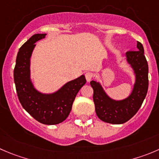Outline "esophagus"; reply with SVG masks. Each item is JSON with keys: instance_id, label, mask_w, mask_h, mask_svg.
Wrapping results in <instances>:
<instances>
[{"instance_id": "esophagus-1", "label": "esophagus", "mask_w": 159, "mask_h": 159, "mask_svg": "<svg viewBox=\"0 0 159 159\" xmlns=\"http://www.w3.org/2000/svg\"><path fill=\"white\" fill-rule=\"evenodd\" d=\"M93 78V74L92 72H86L85 73V78L87 81H90Z\"/></svg>"}]
</instances>
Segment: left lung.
<instances>
[{
	"label": "left lung",
	"mask_w": 159,
	"mask_h": 159,
	"mask_svg": "<svg viewBox=\"0 0 159 159\" xmlns=\"http://www.w3.org/2000/svg\"><path fill=\"white\" fill-rule=\"evenodd\" d=\"M138 50H129L126 53L127 62L131 65L136 75L132 93L128 98L116 101L109 98L99 83L90 82L94 91L93 101L95 112L101 120L112 124H122L137 113L142 105L148 89V65L144 57V47L137 43Z\"/></svg>",
	"instance_id": "obj_1"
}]
</instances>
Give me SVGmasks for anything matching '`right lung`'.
Listing matches in <instances>:
<instances>
[{"label":"right lung","mask_w":159,"mask_h":159,"mask_svg":"<svg viewBox=\"0 0 159 159\" xmlns=\"http://www.w3.org/2000/svg\"><path fill=\"white\" fill-rule=\"evenodd\" d=\"M47 34H35L19 49L14 69L17 95L22 107L41 124L54 125L68 116L75 98L86 83L84 75L64 84L53 94H42L34 89L30 80V57L35 43Z\"/></svg>","instance_id":"obj_1"}]
</instances>
